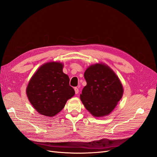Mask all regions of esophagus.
<instances>
[{"mask_svg":"<svg viewBox=\"0 0 157 157\" xmlns=\"http://www.w3.org/2000/svg\"><path fill=\"white\" fill-rule=\"evenodd\" d=\"M75 94H78L79 90H78V88L77 87H75Z\"/></svg>","mask_w":157,"mask_h":157,"instance_id":"1","label":"esophagus"}]
</instances>
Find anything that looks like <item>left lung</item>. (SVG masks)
I'll return each mask as SVG.
<instances>
[{
	"label": "left lung",
	"instance_id": "left-lung-1",
	"mask_svg": "<svg viewBox=\"0 0 157 157\" xmlns=\"http://www.w3.org/2000/svg\"><path fill=\"white\" fill-rule=\"evenodd\" d=\"M86 86L80 95L85 108L94 117L109 115L123 95L122 85L115 72L105 64L90 65L84 73Z\"/></svg>",
	"mask_w": 157,
	"mask_h": 157
}]
</instances>
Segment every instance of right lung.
<instances>
[{"instance_id":"right-lung-1","label":"right lung","mask_w":157,"mask_h":157,"mask_svg":"<svg viewBox=\"0 0 157 157\" xmlns=\"http://www.w3.org/2000/svg\"><path fill=\"white\" fill-rule=\"evenodd\" d=\"M60 62L42 65L29 80L26 89L28 99L41 115L54 117L62 110L66 102L75 95L68 75L63 72Z\"/></svg>"}]
</instances>
